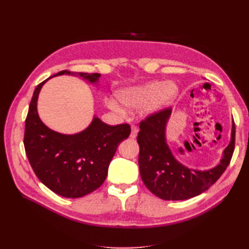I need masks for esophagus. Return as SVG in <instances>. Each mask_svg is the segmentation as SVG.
<instances>
[{
	"instance_id": "1",
	"label": "esophagus",
	"mask_w": 249,
	"mask_h": 249,
	"mask_svg": "<svg viewBox=\"0 0 249 249\" xmlns=\"http://www.w3.org/2000/svg\"><path fill=\"white\" fill-rule=\"evenodd\" d=\"M137 135H138V129L135 125H132V127H131V135H130V137L131 138H136L137 137Z\"/></svg>"
}]
</instances>
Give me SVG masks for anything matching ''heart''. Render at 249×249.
Segmentation results:
<instances>
[{
	"instance_id": "obj_1",
	"label": "heart",
	"mask_w": 249,
	"mask_h": 249,
	"mask_svg": "<svg viewBox=\"0 0 249 249\" xmlns=\"http://www.w3.org/2000/svg\"><path fill=\"white\" fill-rule=\"evenodd\" d=\"M178 93V88L175 82L150 81L143 85L120 89L117 97L123 105L129 108L144 107L149 114L159 112L173 102ZM107 106L116 112H123L120 105L113 99L106 101Z\"/></svg>"
}]
</instances>
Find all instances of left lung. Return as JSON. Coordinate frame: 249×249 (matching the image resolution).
Segmentation results:
<instances>
[{
    "label": "left lung",
    "mask_w": 249,
    "mask_h": 249,
    "mask_svg": "<svg viewBox=\"0 0 249 249\" xmlns=\"http://www.w3.org/2000/svg\"><path fill=\"white\" fill-rule=\"evenodd\" d=\"M172 109H165L140 123L137 142L140 147V176L147 189L165 200H185L208 190L221 177L235 149V124L231 141L219 164L208 170L191 169L179 163L166 141V125Z\"/></svg>",
    "instance_id": "1"
}]
</instances>
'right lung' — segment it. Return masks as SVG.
<instances>
[{
    "instance_id": "1",
    "label": "right lung",
    "mask_w": 249,
    "mask_h": 249,
    "mask_svg": "<svg viewBox=\"0 0 249 249\" xmlns=\"http://www.w3.org/2000/svg\"><path fill=\"white\" fill-rule=\"evenodd\" d=\"M61 74L80 76L90 84H97L101 77V73L62 71L51 78ZM49 79L37 85L29 106L24 137L28 160L36 177L53 192L67 198L85 196L105 182L117 146L130 136L131 127L127 124L109 125L94 116L77 134L51 130L37 111L39 92Z\"/></svg>"
}]
</instances>
